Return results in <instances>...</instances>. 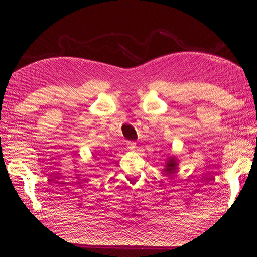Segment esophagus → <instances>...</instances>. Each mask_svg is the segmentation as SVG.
Listing matches in <instances>:
<instances>
[{
  "mask_svg": "<svg viewBox=\"0 0 257 257\" xmlns=\"http://www.w3.org/2000/svg\"><path fill=\"white\" fill-rule=\"evenodd\" d=\"M127 147L129 150H135L136 148H137V145H136V143H134V141H129V143L127 144Z\"/></svg>",
  "mask_w": 257,
  "mask_h": 257,
  "instance_id": "1",
  "label": "esophagus"
}]
</instances>
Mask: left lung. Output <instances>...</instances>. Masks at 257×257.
<instances>
[{
    "mask_svg": "<svg viewBox=\"0 0 257 257\" xmlns=\"http://www.w3.org/2000/svg\"><path fill=\"white\" fill-rule=\"evenodd\" d=\"M178 166H179V160L176 156L168 157L165 169H163V172H165L166 176H171V174L177 172Z\"/></svg>",
    "mask_w": 257,
    "mask_h": 257,
    "instance_id": "1",
    "label": "left lung"
}]
</instances>
